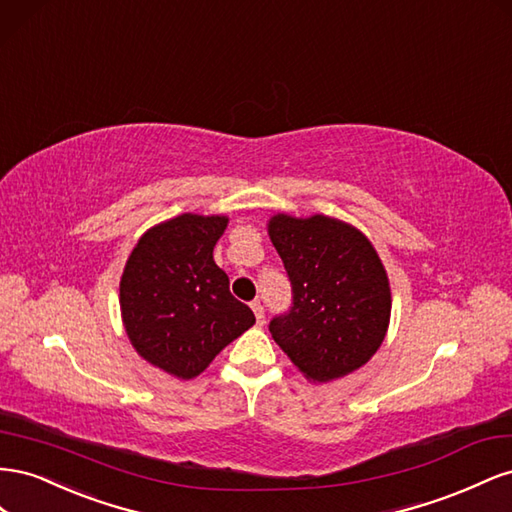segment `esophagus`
Instances as JSON below:
<instances>
[{
  "label": "esophagus",
  "mask_w": 512,
  "mask_h": 512,
  "mask_svg": "<svg viewBox=\"0 0 512 512\" xmlns=\"http://www.w3.org/2000/svg\"><path fill=\"white\" fill-rule=\"evenodd\" d=\"M251 309H253V313H255L257 324H259V326H264V321H266V311H264V304H261L259 300H253V302H251Z\"/></svg>",
  "instance_id": "34e87169"
}]
</instances>
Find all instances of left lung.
<instances>
[{
	"label": "left lung",
	"mask_w": 512,
	"mask_h": 512,
	"mask_svg": "<svg viewBox=\"0 0 512 512\" xmlns=\"http://www.w3.org/2000/svg\"><path fill=\"white\" fill-rule=\"evenodd\" d=\"M270 240L291 283V306L270 321L272 339L311 382L367 364L390 321V285L373 244L337 218L276 214Z\"/></svg>",
	"instance_id": "1"
}]
</instances>
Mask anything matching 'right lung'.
Segmentation results:
<instances>
[{"label":"right lung","instance_id":"add662e5","mask_svg":"<svg viewBox=\"0 0 512 512\" xmlns=\"http://www.w3.org/2000/svg\"><path fill=\"white\" fill-rule=\"evenodd\" d=\"M227 221L180 214L145 231L126 261L120 309L128 339L141 358L173 377H197L255 324L212 257Z\"/></svg>","mask_w":512,"mask_h":512}]
</instances>
